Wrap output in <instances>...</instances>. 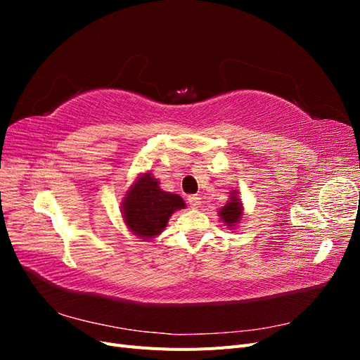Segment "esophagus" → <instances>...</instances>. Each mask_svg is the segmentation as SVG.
<instances>
[{
    "mask_svg": "<svg viewBox=\"0 0 360 360\" xmlns=\"http://www.w3.org/2000/svg\"><path fill=\"white\" fill-rule=\"evenodd\" d=\"M188 202L191 204L192 209H198L201 204V198L197 197V195H191V197H188Z\"/></svg>",
    "mask_w": 360,
    "mask_h": 360,
    "instance_id": "obj_1",
    "label": "esophagus"
}]
</instances>
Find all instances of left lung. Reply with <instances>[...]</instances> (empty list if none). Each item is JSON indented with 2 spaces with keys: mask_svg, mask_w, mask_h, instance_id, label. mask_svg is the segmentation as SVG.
I'll return each instance as SVG.
<instances>
[{
  "mask_svg": "<svg viewBox=\"0 0 360 360\" xmlns=\"http://www.w3.org/2000/svg\"><path fill=\"white\" fill-rule=\"evenodd\" d=\"M242 214H243L242 201L237 197V191H233L230 195V201H228L219 210V216L222 222L228 225V228H233L234 230V226L240 222Z\"/></svg>",
  "mask_w": 360,
  "mask_h": 360,
  "instance_id": "1",
  "label": "left lung"
}]
</instances>
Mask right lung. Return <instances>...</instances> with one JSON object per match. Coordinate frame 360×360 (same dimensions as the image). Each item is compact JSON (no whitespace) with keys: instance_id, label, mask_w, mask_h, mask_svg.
I'll use <instances>...</instances> for the list:
<instances>
[{"instance_id":"obj_1","label":"right lung","mask_w":360,"mask_h":360,"mask_svg":"<svg viewBox=\"0 0 360 360\" xmlns=\"http://www.w3.org/2000/svg\"><path fill=\"white\" fill-rule=\"evenodd\" d=\"M184 205L180 195L162 191L151 172H146L129 188L122 202V214L130 231L150 240L165 230L171 214Z\"/></svg>"}]
</instances>
